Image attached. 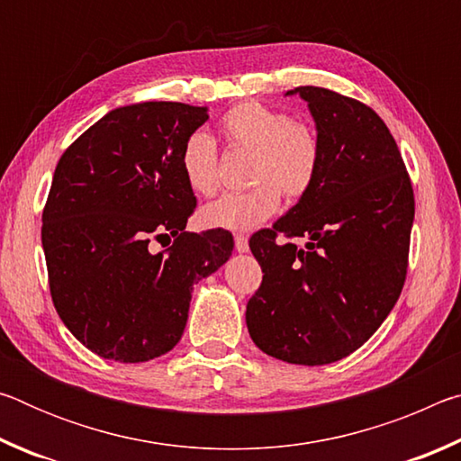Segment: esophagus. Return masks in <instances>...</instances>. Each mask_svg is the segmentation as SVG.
I'll list each match as a JSON object with an SVG mask.
<instances>
[{
  "label": "esophagus",
  "mask_w": 461,
  "mask_h": 461,
  "mask_svg": "<svg viewBox=\"0 0 461 461\" xmlns=\"http://www.w3.org/2000/svg\"><path fill=\"white\" fill-rule=\"evenodd\" d=\"M233 244H236V249L238 252H248V238L246 236H241V233H236V236H233Z\"/></svg>",
  "instance_id": "obj_1"
}]
</instances>
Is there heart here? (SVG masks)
Instances as JSON below:
<instances>
[{"label": "heart", "instance_id": "b5f03b06", "mask_svg": "<svg viewBox=\"0 0 461 461\" xmlns=\"http://www.w3.org/2000/svg\"><path fill=\"white\" fill-rule=\"evenodd\" d=\"M220 131L230 148L252 150L248 181L254 186L228 193L201 209L199 221L209 230L248 231L278 212L283 194L296 201L313 189L321 173L323 142L305 120L260 101H241L221 115ZM186 186L212 197L220 186V150L207 131H193L181 148Z\"/></svg>", "mask_w": 461, "mask_h": 461}]
</instances>
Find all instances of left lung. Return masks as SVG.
<instances>
[{"instance_id":"8db88e82","label":"left lung","mask_w":461,"mask_h":461,"mask_svg":"<svg viewBox=\"0 0 461 461\" xmlns=\"http://www.w3.org/2000/svg\"><path fill=\"white\" fill-rule=\"evenodd\" d=\"M288 93L313 113L321 173L272 230L249 238L264 276L246 323L264 354L323 366L362 348L399 301L415 194L399 146L372 107L311 85Z\"/></svg>"}]
</instances>
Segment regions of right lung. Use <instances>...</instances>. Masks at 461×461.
<instances>
[{
  "label": "right lung",
  "instance_id": "1",
  "mask_svg": "<svg viewBox=\"0 0 461 461\" xmlns=\"http://www.w3.org/2000/svg\"><path fill=\"white\" fill-rule=\"evenodd\" d=\"M207 109L144 101L109 112L62 152L42 212L50 296L62 323L105 360L173 349L193 285L228 262L225 230L185 231L197 197L181 173L186 136ZM173 237L152 253L149 244Z\"/></svg>",
  "mask_w": 461,
  "mask_h": 461
}]
</instances>
